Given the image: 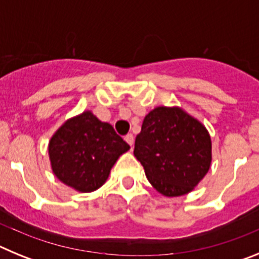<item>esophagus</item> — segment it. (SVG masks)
Returning a JSON list of instances; mask_svg holds the SVG:
<instances>
[{
	"label": "esophagus",
	"mask_w": 259,
	"mask_h": 259,
	"mask_svg": "<svg viewBox=\"0 0 259 259\" xmlns=\"http://www.w3.org/2000/svg\"><path fill=\"white\" fill-rule=\"evenodd\" d=\"M124 140L127 141L128 144H130V145H131V148L132 146H134V143H135V136L132 134H128L127 136L124 137Z\"/></svg>",
	"instance_id": "34e87169"
}]
</instances>
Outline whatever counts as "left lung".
<instances>
[{
    "label": "left lung",
    "mask_w": 259,
    "mask_h": 259,
    "mask_svg": "<svg viewBox=\"0 0 259 259\" xmlns=\"http://www.w3.org/2000/svg\"><path fill=\"white\" fill-rule=\"evenodd\" d=\"M135 157L150 184L167 197L188 193L211 163L206 128L179 107H157L145 116L135 141Z\"/></svg>",
    "instance_id": "1"
}]
</instances>
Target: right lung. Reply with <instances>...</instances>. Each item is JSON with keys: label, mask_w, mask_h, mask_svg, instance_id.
Listing matches in <instances>:
<instances>
[{"label": "right lung", "mask_w": 259, "mask_h": 259, "mask_svg": "<svg viewBox=\"0 0 259 259\" xmlns=\"http://www.w3.org/2000/svg\"><path fill=\"white\" fill-rule=\"evenodd\" d=\"M130 145L113 125L91 111L68 119L49 143L54 175L79 192H93L109 178L110 170Z\"/></svg>", "instance_id": "obj_1"}]
</instances>
